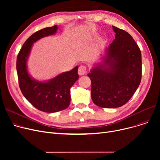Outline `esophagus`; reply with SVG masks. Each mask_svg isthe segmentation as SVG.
<instances>
[{"mask_svg": "<svg viewBox=\"0 0 160 160\" xmlns=\"http://www.w3.org/2000/svg\"><path fill=\"white\" fill-rule=\"evenodd\" d=\"M78 72L79 74V75L82 76V75H84L86 74L87 72V68L84 65H80L78 68Z\"/></svg>", "mask_w": 160, "mask_h": 160, "instance_id": "1", "label": "esophagus"}]
</instances>
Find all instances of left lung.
Wrapping results in <instances>:
<instances>
[{"instance_id": "8db88e82", "label": "left lung", "mask_w": 160, "mask_h": 160, "mask_svg": "<svg viewBox=\"0 0 160 160\" xmlns=\"http://www.w3.org/2000/svg\"><path fill=\"white\" fill-rule=\"evenodd\" d=\"M115 38L102 62L88 74L91 82V95L98 106L119 108L127 103L141 80V53L129 33L112 27Z\"/></svg>"}]
</instances>
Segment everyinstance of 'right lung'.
<instances>
[{
	"instance_id": "obj_1",
	"label": "right lung",
	"mask_w": 160,
	"mask_h": 160,
	"mask_svg": "<svg viewBox=\"0 0 160 160\" xmlns=\"http://www.w3.org/2000/svg\"><path fill=\"white\" fill-rule=\"evenodd\" d=\"M58 28L54 25L33 33L24 42L17 58V72L22 95L36 108L47 113L60 112L68 108L71 102L70 89L79 77L78 66L45 82L33 78L28 73L27 63L33 43L42 38L55 34Z\"/></svg>"
}]
</instances>
